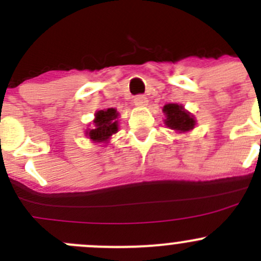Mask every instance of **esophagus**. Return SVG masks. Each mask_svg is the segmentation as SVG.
Returning <instances> with one entry per match:
<instances>
[{
    "instance_id": "1",
    "label": "esophagus",
    "mask_w": 261,
    "mask_h": 261,
    "mask_svg": "<svg viewBox=\"0 0 261 261\" xmlns=\"http://www.w3.org/2000/svg\"><path fill=\"white\" fill-rule=\"evenodd\" d=\"M134 103H135L136 106H146L147 98L144 94H138V96L134 97Z\"/></svg>"
}]
</instances>
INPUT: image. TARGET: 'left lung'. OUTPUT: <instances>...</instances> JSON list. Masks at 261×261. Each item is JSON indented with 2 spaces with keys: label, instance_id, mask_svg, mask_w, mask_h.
<instances>
[{
  "label": "left lung",
  "instance_id": "obj_1",
  "mask_svg": "<svg viewBox=\"0 0 261 261\" xmlns=\"http://www.w3.org/2000/svg\"><path fill=\"white\" fill-rule=\"evenodd\" d=\"M164 114L167 115V123L168 127L175 131H188L194 127V118L192 117L188 112L184 111L183 106L177 103H169L165 105L163 109Z\"/></svg>",
  "mask_w": 261,
  "mask_h": 261
}]
</instances>
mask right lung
<instances>
[{
  "mask_svg": "<svg viewBox=\"0 0 261 261\" xmlns=\"http://www.w3.org/2000/svg\"><path fill=\"white\" fill-rule=\"evenodd\" d=\"M117 112L115 109L109 110H101L96 114V118H94V128L89 130L88 136L91 140L97 141V143H106L107 139L112 135V134L117 133L118 126H117Z\"/></svg>",
  "mask_w": 261,
  "mask_h": 261,
  "instance_id": "add662e5",
  "label": "right lung"
}]
</instances>
